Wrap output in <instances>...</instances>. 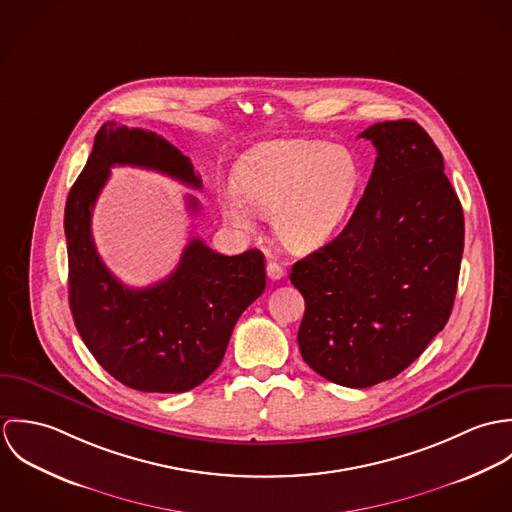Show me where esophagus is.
Listing matches in <instances>:
<instances>
[{"label": "esophagus", "instance_id": "esophagus-1", "mask_svg": "<svg viewBox=\"0 0 512 512\" xmlns=\"http://www.w3.org/2000/svg\"><path fill=\"white\" fill-rule=\"evenodd\" d=\"M266 272H268V278L270 280H280L282 276H284V268H282V264H278V262H274V260H270L268 262V266H266Z\"/></svg>", "mask_w": 512, "mask_h": 512}]
</instances>
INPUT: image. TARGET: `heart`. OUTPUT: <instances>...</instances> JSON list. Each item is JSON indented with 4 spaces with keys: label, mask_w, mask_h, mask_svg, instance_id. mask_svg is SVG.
<instances>
[{
    "label": "heart",
    "mask_w": 512,
    "mask_h": 512,
    "mask_svg": "<svg viewBox=\"0 0 512 512\" xmlns=\"http://www.w3.org/2000/svg\"><path fill=\"white\" fill-rule=\"evenodd\" d=\"M236 187L219 191L222 219L240 232L254 215L270 219L278 240L293 252L325 244L347 219L361 165L347 147L319 140H280L250 149L236 165Z\"/></svg>",
    "instance_id": "1"
}]
</instances>
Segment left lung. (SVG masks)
I'll return each mask as SVG.
<instances>
[{
	"label": "left lung",
	"mask_w": 512,
	"mask_h": 512,
	"mask_svg": "<svg viewBox=\"0 0 512 512\" xmlns=\"http://www.w3.org/2000/svg\"><path fill=\"white\" fill-rule=\"evenodd\" d=\"M359 138L376 147L363 199L290 274L305 299L303 361L349 388L394 378L445 327L465 234L443 155L420 124L380 122Z\"/></svg>",
	"instance_id": "left-lung-1"
}]
</instances>
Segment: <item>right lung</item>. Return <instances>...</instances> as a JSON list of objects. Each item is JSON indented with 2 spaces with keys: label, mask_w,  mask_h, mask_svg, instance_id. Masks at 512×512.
<instances>
[{
  "label": "right lung",
  "mask_w": 512,
  "mask_h": 512,
  "mask_svg": "<svg viewBox=\"0 0 512 512\" xmlns=\"http://www.w3.org/2000/svg\"><path fill=\"white\" fill-rule=\"evenodd\" d=\"M114 165L153 169L201 189L191 159L155 132L116 122L98 130L65 207L74 325L98 365L128 388L187 392L217 370L238 317L264 292V254L254 248L224 256L191 238L163 282L124 286L100 260L90 230ZM189 209L199 211L195 197Z\"/></svg>",
  "instance_id": "add662e5"
}]
</instances>
